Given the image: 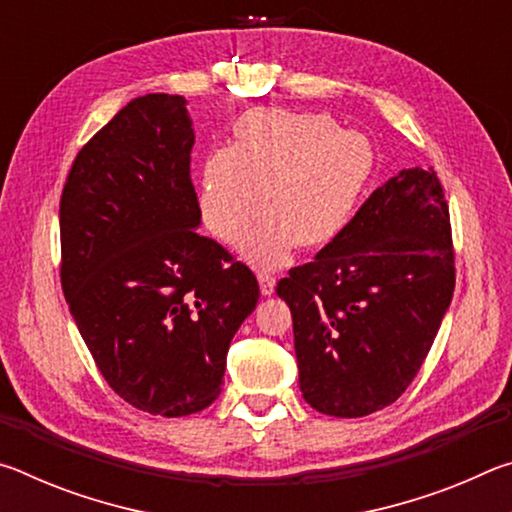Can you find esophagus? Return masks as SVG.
I'll return each mask as SVG.
<instances>
[{
  "mask_svg": "<svg viewBox=\"0 0 512 512\" xmlns=\"http://www.w3.org/2000/svg\"><path fill=\"white\" fill-rule=\"evenodd\" d=\"M257 280H259V291H262V296H273V291H275V277L266 275V273H259Z\"/></svg>",
  "mask_w": 512,
  "mask_h": 512,
  "instance_id": "obj_1",
  "label": "esophagus"
}]
</instances>
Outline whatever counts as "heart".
Here are the masks:
<instances>
[{"label":"heart","mask_w":512,"mask_h":512,"mask_svg":"<svg viewBox=\"0 0 512 512\" xmlns=\"http://www.w3.org/2000/svg\"><path fill=\"white\" fill-rule=\"evenodd\" d=\"M375 169L361 133L341 131L320 112L250 110L235 126V144L205 155L198 212L205 228L237 241L241 259L275 271L293 248H323L343 235Z\"/></svg>","instance_id":"obj_1"}]
</instances>
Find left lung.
Wrapping results in <instances>:
<instances>
[{"label": "left lung", "mask_w": 512, "mask_h": 512, "mask_svg": "<svg viewBox=\"0 0 512 512\" xmlns=\"http://www.w3.org/2000/svg\"><path fill=\"white\" fill-rule=\"evenodd\" d=\"M449 210L433 169H402L370 194L339 239L277 282L293 316L300 391L334 418L400 397L454 293Z\"/></svg>", "instance_id": "1"}]
</instances>
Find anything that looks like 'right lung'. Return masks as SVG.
I'll return each mask as SVG.
<instances>
[{"instance_id": "1", "label": "right lung", "mask_w": 512, "mask_h": 512, "mask_svg": "<svg viewBox=\"0 0 512 512\" xmlns=\"http://www.w3.org/2000/svg\"><path fill=\"white\" fill-rule=\"evenodd\" d=\"M187 99L146 94L76 155L60 198V280L76 327L112 391L180 418L221 393L225 357L253 314L246 264L198 235Z\"/></svg>"}]
</instances>
